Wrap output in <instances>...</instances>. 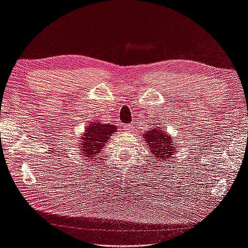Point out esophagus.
<instances>
[{"mask_svg":"<svg viewBox=\"0 0 248 248\" xmlns=\"http://www.w3.org/2000/svg\"><path fill=\"white\" fill-rule=\"evenodd\" d=\"M123 129L125 130V131H129V130H131V129H133V124H124V125H123Z\"/></svg>","mask_w":248,"mask_h":248,"instance_id":"34e87169","label":"esophagus"}]
</instances>
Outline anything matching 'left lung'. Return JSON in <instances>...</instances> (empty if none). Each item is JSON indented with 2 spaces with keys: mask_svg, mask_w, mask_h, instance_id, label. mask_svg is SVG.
<instances>
[{
  "mask_svg": "<svg viewBox=\"0 0 248 248\" xmlns=\"http://www.w3.org/2000/svg\"><path fill=\"white\" fill-rule=\"evenodd\" d=\"M148 148L155 156L156 162L163 163L175 153V146L172 143V136L167 134L160 125H152L151 129L142 133ZM168 162V160H167Z\"/></svg>",
  "mask_w": 248,
  "mask_h": 248,
  "instance_id": "left-lung-1",
  "label": "left lung"
}]
</instances>
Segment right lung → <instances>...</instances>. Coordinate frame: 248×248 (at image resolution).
<instances>
[{"label":"right lung","instance_id":"obj_1","mask_svg":"<svg viewBox=\"0 0 248 248\" xmlns=\"http://www.w3.org/2000/svg\"><path fill=\"white\" fill-rule=\"evenodd\" d=\"M116 125L102 123H91L85 128L80 147L82 149L81 155L86 159H95L100 156L99 153L103 150L108 138L116 132ZM99 158V157H97Z\"/></svg>","mask_w":248,"mask_h":248}]
</instances>
